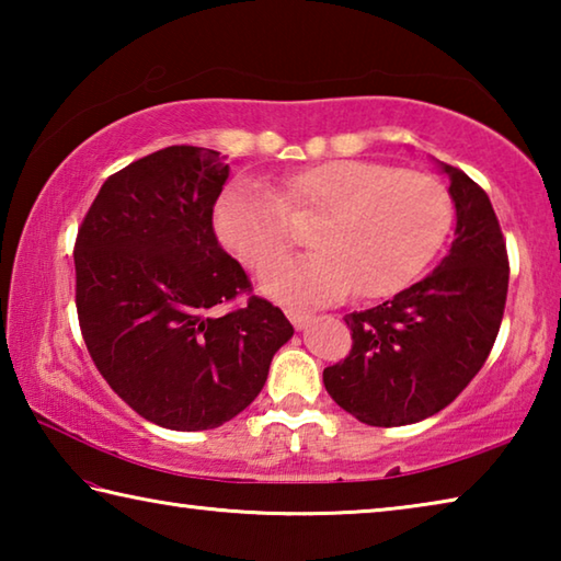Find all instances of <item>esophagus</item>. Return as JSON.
Segmentation results:
<instances>
[{"mask_svg": "<svg viewBox=\"0 0 561 561\" xmlns=\"http://www.w3.org/2000/svg\"><path fill=\"white\" fill-rule=\"evenodd\" d=\"M287 317L294 324V329L309 327V321H311V314H307V311H297V309H287Z\"/></svg>", "mask_w": 561, "mask_h": 561, "instance_id": "obj_1", "label": "esophagus"}]
</instances>
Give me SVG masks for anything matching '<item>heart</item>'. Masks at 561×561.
I'll use <instances>...</instances> for the list:
<instances>
[{"label":"heart","mask_w":561,"mask_h":561,"mask_svg":"<svg viewBox=\"0 0 561 561\" xmlns=\"http://www.w3.org/2000/svg\"><path fill=\"white\" fill-rule=\"evenodd\" d=\"M319 215L317 252L272 262L260 274L270 297L329 304L356 287L386 297L411 284L440 250L453 201L440 180L374 160H327L289 175L282 197L260 180H234L215 203V232L250 267L287 252L289 213Z\"/></svg>","instance_id":"b5f03b06"}]
</instances>
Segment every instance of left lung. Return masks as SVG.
Masks as SVG:
<instances>
[{"instance_id": "obj_1", "label": "left lung", "mask_w": 561, "mask_h": 561, "mask_svg": "<svg viewBox=\"0 0 561 561\" xmlns=\"http://www.w3.org/2000/svg\"><path fill=\"white\" fill-rule=\"evenodd\" d=\"M450 178L455 240L428 277L346 317L348 356L324 368L329 396L366 425L417 423L453 403L485 364L507 299L510 262L485 190Z\"/></svg>"}]
</instances>
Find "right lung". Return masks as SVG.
Segmentation results:
<instances>
[{"label": "right lung", "mask_w": 561, "mask_h": 561, "mask_svg": "<svg viewBox=\"0 0 561 561\" xmlns=\"http://www.w3.org/2000/svg\"><path fill=\"white\" fill-rule=\"evenodd\" d=\"M230 175L217 150L170 146L101 185L73 247L76 309L106 383L146 421L210 431L267 381L294 329L267 299L220 314L250 291L213 230Z\"/></svg>", "instance_id": "add662e5"}]
</instances>
